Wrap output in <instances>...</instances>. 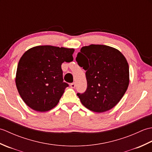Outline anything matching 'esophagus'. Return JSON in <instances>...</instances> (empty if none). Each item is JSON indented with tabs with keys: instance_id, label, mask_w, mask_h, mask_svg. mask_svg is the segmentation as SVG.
Masks as SVG:
<instances>
[{
	"instance_id": "34e87169",
	"label": "esophagus",
	"mask_w": 152,
	"mask_h": 152,
	"mask_svg": "<svg viewBox=\"0 0 152 152\" xmlns=\"http://www.w3.org/2000/svg\"><path fill=\"white\" fill-rule=\"evenodd\" d=\"M70 88H74L76 87V83L75 82H73V83H70Z\"/></svg>"
}]
</instances>
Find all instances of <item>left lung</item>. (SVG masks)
Here are the masks:
<instances>
[{
	"label": "left lung",
	"mask_w": 152,
	"mask_h": 152,
	"mask_svg": "<svg viewBox=\"0 0 152 152\" xmlns=\"http://www.w3.org/2000/svg\"><path fill=\"white\" fill-rule=\"evenodd\" d=\"M76 61L86 70V91L77 93L82 104L95 112L114 107L129 83V69L124 55L114 48L91 44L81 48Z\"/></svg>",
	"instance_id": "obj_1"
}]
</instances>
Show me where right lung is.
Listing matches in <instances>:
<instances>
[{"instance_id":"right-lung-1","label":"right lung","mask_w":152,"mask_h":152,"mask_svg":"<svg viewBox=\"0 0 152 152\" xmlns=\"http://www.w3.org/2000/svg\"><path fill=\"white\" fill-rule=\"evenodd\" d=\"M74 50L39 46L27 50L19 61L15 83L28 106L46 112L56 106L69 84L63 82L61 64L73 61Z\"/></svg>"}]
</instances>
